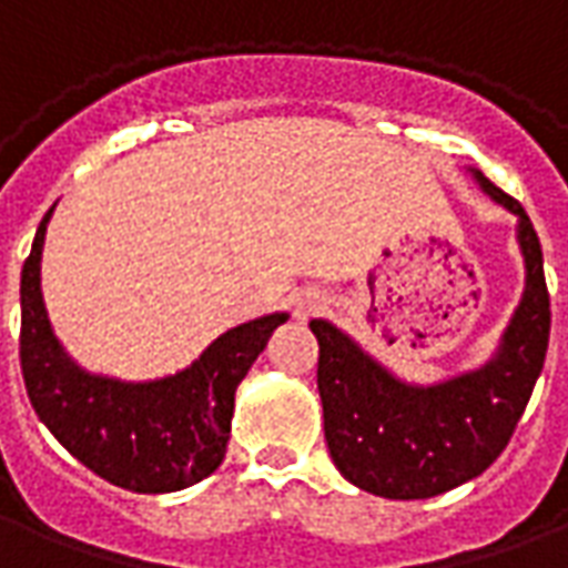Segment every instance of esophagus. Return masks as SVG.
Here are the masks:
<instances>
[{
	"instance_id": "1",
	"label": "esophagus",
	"mask_w": 568,
	"mask_h": 568,
	"mask_svg": "<svg viewBox=\"0 0 568 568\" xmlns=\"http://www.w3.org/2000/svg\"><path fill=\"white\" fill-rule=\"evenodd\" d=\"M320 310H322L320 295H313V292H301V295L295 297V320L307 322L310 316H316Z\"/></svg>"
}]
</instances>
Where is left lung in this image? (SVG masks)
Returning <instances> with one entry per match:
<instances>
[{
  "label": "left lung",
  "instance_id": "1",
  "mask_svg": "<svg viewBox=\"0 0 568 568\" xmlns=\"http://www.w3.org/2000/svg\"><path fill=\"white\" fill-rule=\"evenodd\" d=\"M471 175L484 194L517 215L526 267L520 307L487 365L435 386H414L332 322H310L320 341L316 383L328 453L349 484L383 499H432L487 471L508 447L545 365L550 297L536 227L487 175Z\"/></svg>",
  "mask_w": 568,
  "mask_h": 568
}]
</instances>
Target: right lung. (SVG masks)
I'll return each instance as SVG.
<instances>
[{
    "instance_id": "1",
    "label": "right lung",
    "mask_w": 568,
    "mask_h": 568,
    "mask_svg": "<svg viewBox=\"0 0 568 568\" xmlns=\"http://www.w3.org/2000/svg\"><path fill=\"white\" fill-rule=\"evenodd\" d=\"M54 206L20 273V368L36 414L93 475L130 493H175L224 459L234 393L288 313L243 322L215 337L191 368L124 383L79 368L54 337L42 301V246Z\"/></svg>"
}]
</instances>
